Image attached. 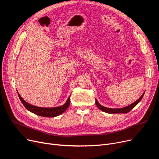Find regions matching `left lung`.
Here are the masks:
<instances>
[{
    "label": "left lung",
    "instance_id": "8db88e82",
    "mask_svg": "<svg viewBox=\"0 0 159 159\" xmlns=\"http://www.w3.org/2000/svg\"><path fill=\"white\" fill-rule=\"evenodd\" d=\"M144 95V93L140 96V97L137 100V101H135V102L132 103L131 104L126 106V107H124L122 108H116V109H113V108H108V107H106L104 106H101L100 104L97 100L95 99V104L97 105V106L99 108L100 110L106 112V113H127L129 111H130L133 107H134L143 98V96Z\"/></svg>",
    "mask_w": 159,
    "mask_h": 159
}]
</instances>
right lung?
I'll list each match as a JSON object with an SVG mask.
<instances>
[{"instance_id":"1","label":"right lung","mask_w":159,"mask_h":159,"mask_svg":"<svg viewBox=\"0 0 159 159\" xmlns=\"http://www.w3.org/2000/svg\"><path fill=\"white\" fill-rule=\"evenodd\" d=\"M19 97L20 100V101L24 106V107L26 108L28 110L30 111L35 113L37 115L42 116H46V117H54L58 115H61L64 113L70 104V96L67 100L66 102L61 106L55 107H40L37 106H35L31 105L26 102L21 97L20 94L18 93Z\"/></svg>"}]
</instances>
